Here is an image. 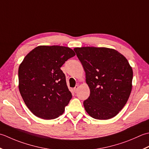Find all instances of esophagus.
<instances>
[{
    "mask_svg": "<svg viewBox=\"0 0 149 149\" xmlns=\"http://www.w3.org/2000/svg\"><path fill=\"white\" fill-rule=\"evenodd\" d=\"M78 86H76L74 87V91L75 92V93H77V91H78Z\"/></svg>",
    "mask_w": 149,
    "mask_h": 149,
    "instance_id": "obj_1",
    "label": "esophagus"
}]
</instances>
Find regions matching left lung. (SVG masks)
Listing matches in <instances>:
<instances>
[{
	"label": "left lung",
	"instance_id": "8db88e82",
	"mask_svg": "<svg viewBox=\"0 0 149 149\" xmlns=\"http://www.w3.org/2000/svg\"><path fill=\"white\" fill-rule=\"evenodd\" d=\"M74 51L90 89V96L84 102L86 112L96 120L116 116L132 90L133 72L128 60L116 50L107 47H76Z\"/></svg>",
	"mask_w": 149,
	"mask_h": 149
}]
</instances>
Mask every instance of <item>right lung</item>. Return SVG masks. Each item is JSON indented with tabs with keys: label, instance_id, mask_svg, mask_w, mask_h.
Returning <instances> with one entry per match:
<instances>
[{
	"label": "right lung",
	"instance_id": "1",
	"mask_svg": "<svg viewBox=\"0 0 149 149\" xmlns=\"http://www.w3.org/2000/svg\"><path fill=\"white\" fill-rule=\"evenodd\" d=\"M74 55L68 47L40 45L30 51L20 63V93L36 116L51 120L63 113L72 95L60 68Z\"/></svg>",
	"mask_w": 149,
	"mask_h": 149
}]
</instances>
